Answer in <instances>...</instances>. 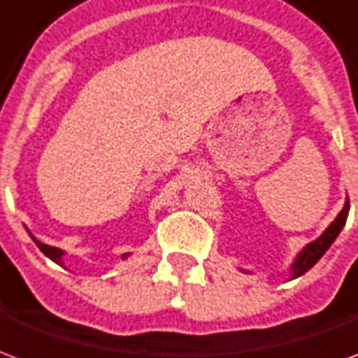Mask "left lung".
<instances>
[{
  "label": "left lung",
  "mask_w": 358,
  "mask_h": 358,
  "mask_svg": "<svg viewBox=\"0 0 358 358\" xmlns=\"http://www.w3.org/2000/svg\"><path fill=\"white\" fill-rule=\"evenodd\" d=\"M347 215H349V199H347L345 207L341 209L338 218H336V220L326 228V232H324L318 240L310 241L307 248L301 251L299 257L295 259V263H293L292 266V278L303 276L307 270L313 268V266L320 261V257L328 251V248H330L331 243L336 241V238H338L339 232H341V228L345 226Z\"/></svg>",
  "instance_id": "1"
}]
</instances>
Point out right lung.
Returning <instances> with one entry per match:
<instances>
[{
    "mask_svg": "<svg viewBox=\"0 0 358 358\" xmlns=\"http://www.w3.org/2000/svg\"><path fill=\"white\" fill-rule=\"evenodd\" d=\"M32 238H34V236H32ZM34 241H36V238H34ZM36 245L40 248V251H42L43 255L50 257L53 263H57V264L63 263V261H61V257H63V251H61V249L51 248V245H45V243H42V241H36ZM122 257H128V255H122Z\"/></svg>",
    "mask_w": 358,
    "mask_h": 358,
    "instance_id": "obj_1",
    "label": "right lung"
}]
</instances>
